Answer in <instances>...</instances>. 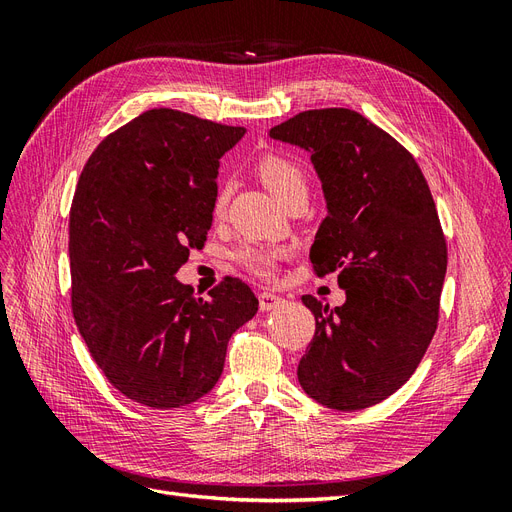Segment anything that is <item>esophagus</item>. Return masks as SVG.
<instances>
[{
  "instance_id": "esophagus-1",
  "label": "esophagus",
  "mask_w": 512,
  "mask_h": 512,
  "mask_svg": "<svg viewBox=\"0 0 512 512\" xmlns=\"http://www.w3.org/2000/svg\"><path fill=\"white\" fill-rule=\"evenodd\" d=\"M258 301H260V309L262 312H271V309H275V307H280L282 303H284V299L280 297V294H273V292H260V297H258Z\"/></svg>"
}]
</instances>
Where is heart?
Listing matches in <instances>:
<instances>
[{"instance_id":"obj_1","label":"heart","mask_w":512,"mask_h":512,"mask_svg":"<svg viewBox=\"0 0 512 512\" xmlns=\"http://www.w3.org/2000/svg\"><path fill=\"white\" fill-rule=\"evenodd\" d=\"M256 170L262 183H265L280 200H286L294 190L305 188L303 168L286 156H277V153L262 156L256 164ZM224 207L226 192H220L218 200H215V213H222ZM277 258H280V250H275V247L269 245H243L237 250V260L241 265L260 277H267L273 273Z\"/></svg>"}]
</instances>
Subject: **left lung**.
<instances>
[{
  "label": "left lung",
  "instance_id": "1",
  "mask_svg": "<svg viewBox=\"0 0 512 512\" xmlns=\"http://www.w3.org/2000/svg\"><path fill=\"white\" fill-rule=\"evenodd\" d=\"M269 136L309 153L327 203L309 260L346 290L335 309L301 299L316 333L299 384L333 410L376 406L408 382L438 327L446 241L429 185L391 134L350 108L299 113Z\"/></svg>",
  "mask_w": 512,
  "mask_h": 512
}]
</instances>
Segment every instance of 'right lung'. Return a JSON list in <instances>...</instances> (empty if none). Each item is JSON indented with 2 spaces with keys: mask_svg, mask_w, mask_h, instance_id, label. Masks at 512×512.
I'll return each mask as SVG.
<instances>
[{
  "mask_svg": "<svg viewBox=\"0 0 512 512\" xmlns=\"http://www.w3.org/2000/svg\"><path fill=\"white\" fill-rule=\"evenodd\" d=\"M245 128L151 108L108 134L87 160L70 211L72 314L119 393L181 408L218 384L228 339L258 312L237 277L196 299L177 280L203 247L220 158Z\"/></svg>",
  "mask_w": 512,
  "mask_h": 512,
  "instance_id": "1",
  "label": "right lung"
}]
</instances>
